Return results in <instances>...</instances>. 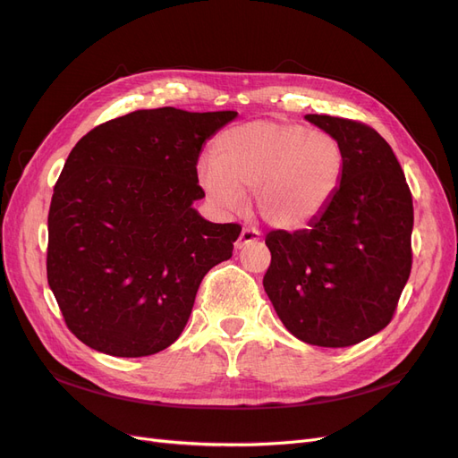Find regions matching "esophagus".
<instances>
[{"label": "esophagus", "instance_id": "esophagus-1", "mask_svg": "<svg viewBox=\"0 0 458 458\" xmlns=\"http://www.w3.org/2000/svg\"><path fill=\"white\" fill-rule=\"evenodd\" d=\"M259 239V233L256 231V229H242V233H241V237H239V241L234 242V248H244V246H248V244H252V242H256Z\"/></svg>", "mask_w": 458, "mask_h": 458}]
</instances>
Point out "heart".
I'll return each instance as SVG.
<instances>
[{
	"label": "heart",
	"instance_id": "heart-1",
	"mask_svg": "<svg viewBox=\"0 0 458 458\" xmlns=\"http://www.w3.org/2000/svg\"><path fill=\"white\" fill-rule=\"evenodd\" d=\"M344 175L335 137L300 123L256 120L221 133L199 182L212 202L237 208L254 191L256 212L273 229L306 227L325 212Z\"/></svg>",
	"mask_w": 458,
	"mask_h": 458
}]
</instances>
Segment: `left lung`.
Masks as SVG:
<instances>
[{"label":"left lung","instance_id":"obj_1","mask_svg":"<svg viewBox=\"0 0 458 458\" xmlns=\"http://www.w3.org/2000/svg\"><path fill=\"white\" fill-rule=\"evenodd\" d=\"M306 120L340 143L342 183L308 229L267 234L263 288L290 335L348 348L392 321L411 275L412 197L378 131L325 114Z\"/></svg>","mask_w":458,"mask_h":458}]
</instances>
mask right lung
<instances>
[{"label": "right lung", "instance_id": "right-lung-1", "mask_svg": "<svg viewBox=\"0 0 458 458\" xmlns=\"http://www.w3.org/2000/svg\"><path fill=\"white\" fill-rule=\"evenodd\" d=\"M234 110L164 106L81 137L53 189L47 283L72 335L106 355L145 357L182 335L204 275L241 225L212 224L197 162Z\"/></svg>", "mask_w": 458, "mask_h": 458}]
</instances>
